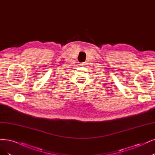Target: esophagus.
I'll return each instance as SVG.
<instances>
[{
  "instance_id": "34e87169",
  "label": "esophagus",
  "mask_w": 155,
  "mask_h": 155,
  "mask_svg": "<svg viewBox=\"0 0 155 155\" xmlns=\"http://www.w3.org/2000/svg\"><path fill=\"white\" fill-rule=\"evenodd\" d=\"M80 65H81V66H85V62H82V63H81V64H80Z\"/></svg>"
}]
</instances>
